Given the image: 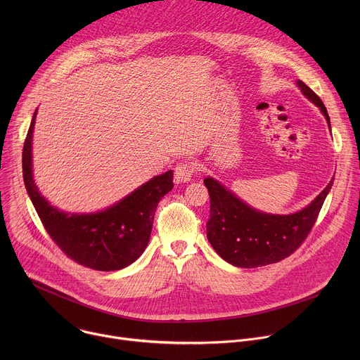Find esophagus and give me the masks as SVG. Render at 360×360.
<instances>
[{"label": "esophagus", "mask_w": 360, "mask_h": 360, "mask_svg": "<svg viewBox=\"0 0 360 360\" xmlns=\"http://www.w3.org/2000/svg\"><path fill=\"white\" fill-rule=\"evenodd\" d=\"M195 172V164L191 161H182L175 168L176 182H189Z\"/></svg>", "instance_id": "1"}]
</instances>
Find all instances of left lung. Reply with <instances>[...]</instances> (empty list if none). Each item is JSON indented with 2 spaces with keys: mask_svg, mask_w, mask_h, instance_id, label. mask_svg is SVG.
<instances>
[{
  "mask_svg": "<svg viewBox=\"0 0 360 360\" xmlns=\"http://www.w3.org/2000/svg\"><path fill=\"white\" fill-rule=\"evenodd\" d=\"M296 85L321 110L330 129L322 99L300 79ZM203 184L211 198V215L207 222L210 243L228 264L238 268H258L285 259L300 246L316 222L333 178L307 207L289 215L255 210L211 176L205 178Z\"/></svg>",
  "mask_w": 360,
  "mask_h": 360,
  "instance_id": "left-lung-1",
  "label": "left lung"
}]
</instances>
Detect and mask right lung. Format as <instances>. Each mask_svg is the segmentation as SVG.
I'll return each mask as SVG.
<instances>
[{"mask_svg": "<svg viewBox=\"0 0 360 360\" xmlns=\"http://www.w3.org/2000/svg\"><path fill=\"white\" fill-rule=\"evenodd\" d=\"M37 110L22 149V176L34 208L54 242L86 268L110 272L135 262L148 246L157 205L174 188V172L150 178L104 211L71 214L53 207L32 175V132Z\"/></svg>", "mask_w": 360, "mask_h": 360, "instance_id": "right-lung-1", "label": "right lung"}]
</instances>
